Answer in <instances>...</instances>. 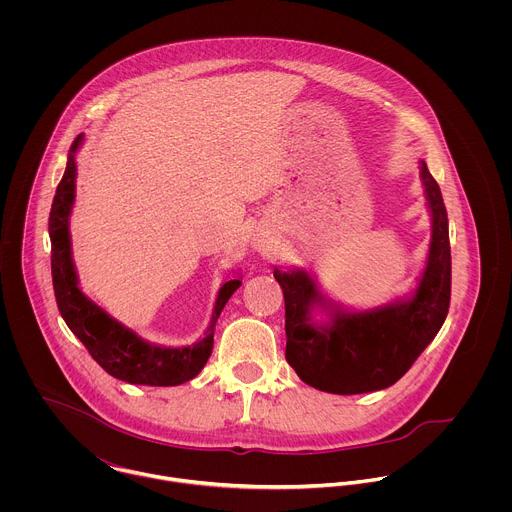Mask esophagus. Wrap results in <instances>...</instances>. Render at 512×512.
<instances>
[{
    "instance_id": "34e87169",
    "label": "esophagus",
    "mask_w": 512,
    "mask_h": 512,
    "mask_svg": "<svg viewBox=\"0 0 512 512\" xmlns=\"http://www.w3.org/2000/svg\"><path fill=\"white\" fill-rule=\"evenodd\" d=\"M254 246H256L258 250H268V248H270L266 242H260V240H258V242H254Z\"/></svg>"
}]
</instances>
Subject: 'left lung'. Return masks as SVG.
Masks as SVG:
<instances>
[{
	"label": "left lung",
	"instance_id": "obj_1",
	"mask_svg": "<svg viewBox=\"0 0 512 512\" xmlns=\"http://www.w3.org/2000/svg\"><path fill=\"white\" fill-rule=\"evenodd\" d=\"M420 177L432 211V242L424 276L412 299L361 313L337 309L329 313V323H313L311 309L323 305V295L311 276L305 270H274L286 303V361L305 384L331 394L388 388L410 370L438 335L451 297L447 211L424 161Z\"/></svg>",
	"mask_w": 512,
	"mask_h": 512
}]
</instances>
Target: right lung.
<instances>
[{
    "label": "right lung",
    "instance_id": "obj_1",
    "mask_svg": "<svg viewBox=\"0 0 512 512\" xmlns=\"http://www.w3.org/2000/svg\"><path fill=\"white\" fill-rule=\"evenodd\" d=\"M82 144V134L71 146L65 175L57 187L51 215V274L59 311L69 329L86 347L90 357L114 378L130 384L177 386L195 378L213 353L215 325L230 295L240 288V280H230L220 288L207 335L193 347L169 349L142 341L136 333L112 319L104 309L92 303L78 288L71 256L69 217L74 203L76 163L74 153Z\"/></svg>",
    "mask_w": 512,
    "mask_h": 512
}]
</instances>
